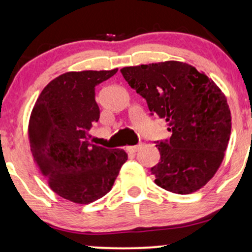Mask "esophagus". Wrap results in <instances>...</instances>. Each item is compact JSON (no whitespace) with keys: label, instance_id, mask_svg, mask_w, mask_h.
Here are the masks:
<instances>
[{"label":"esophagus","instance_id":"obj_1","mask_svg":"<svg viewBox=\"0 0 252 252\" xmlns=\"http://www.w3.org/2000/svg\"><path fill=\"white\" fill-rule=\"evenodd\" d=\"M138 148H140V146H128L126 149V152H128V153H131V154H134V153L137 152Z\"/></svg>","mask_w":252,"mask_h":252}]
</instances>
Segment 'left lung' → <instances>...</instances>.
Segmentation results:
<instances>
[{
  "instance_id": "8db88e82",
  "label": "left lung",
  "mask_w": 252,
  "mask_h": 252,
  "mask_svg": "<svg viewBox=\"0 0 252 252\" xmlns=\"http://www.w3.org/2000/svg\"><path fill=\"white\" fill-rule=\"evenodd\" d=\"M124 79L168 123L172 136L156 144L155 184L176 194L196 192L215 176L231 134L226 97L202 71L168 60L123 67Z\"/></svg>"
}]
</instances>
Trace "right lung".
Returning a JSON list of instances; mask_svg holds the SVG:
<instances>
[{"instance_id":"add662e5","label":"right lung","mask_w":252,"mask_h":252,"mask_svg":"<svg viewBox=\"0 0 252 252\" xmlns=\"http://www.w3.org/2000/svg\"><path fill=\"white\" fill-rule=\"evenodd\" d=\"M117 70L60 74L32 110L28 140L34 162L50 189L66 200L86 205L102 198L128 158L123 149L89 142V130L99 120L94 88Z\"/></svg>"}]
</instances>
